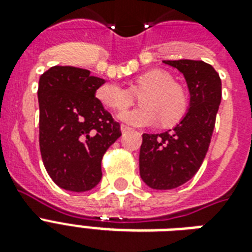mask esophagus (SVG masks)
Instances as JSON below:
<instances>
[{
	"label": "esophagus",
	"mask_w": 252,
	"mask_h": 252,
	"mask_svg": "<svg viewBox=\"0 0 252 252\" xmlns=\"http://www.w3.org/2000/svg\"><path fill=\"white\" fill-rule=\"evenodd\" d=\"M120 129H122L123 133H126V132L130 130V128L128 126H124V124H122V126H120Z\"/></svg>",
	"instance_id": "obj_1"
}]
</instances>
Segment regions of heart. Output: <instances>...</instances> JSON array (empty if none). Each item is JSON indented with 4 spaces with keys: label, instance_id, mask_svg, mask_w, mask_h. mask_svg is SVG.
I'll return each instance as SVG.
<instances>
[{
    "label": "heart",
    "instance_id": "1",
    "mask_svg": "<svg viewBox=\"0 0 252 252\" xmlns=\"http://www.w3.org/2000/svg\"><path fill=\"white\" fill-rule=\"evenodd\" d=\"M134 90H145L140 96L142 107L123 111L122 122L133 126H153L163 119V124L171 126L183 118L187 111V96L172 77L162 70H150L136 80ZM96 98L103 106L122 111L132 102V94L116 82H107L96 90Z\"/></svg>",
    "mask_w": 252,
    "mask_h": 252
}]
</instances>
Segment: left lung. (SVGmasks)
<instances>
[{
  "instance_id": "obj_1",
  "label": "left lung",
  "mask_w": 252,
  "mask_h": 252,
  "mask_svg": "<svg viewBox=\"0 0 252 252\" xmlns=\"http://www.w3.org/2000/svg\"><path fill=\"white\" fill-rule=\"evenodd\" d=\"M184 76L189 104L178 124L162 133H144L140 176L152 189H174L191 179L203 163L221 103V80L204 61L167 60Z\"/></svg>"
}]
</instances>
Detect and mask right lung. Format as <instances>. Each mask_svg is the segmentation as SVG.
I'll return each instance as SVG.
<instances>
[{
  "label": "right lung",
  "mask_w": 252,
  "mask_h": 252,
  "mask_svg": "<svg viewBox=\"0 0 252 252\" xmlns=\"http://www.w3.org/2000/svg\"><path fill=\"white\" fill-rule=\"evenodd\" d=\"M104 82L74 66H52L39 80L41 159L53 182L66 191L96 187L103 156L122 136L120 124L95 96Z\"/></svg>",
  "instance_id": "right-lung-1"
}]
</instances>
